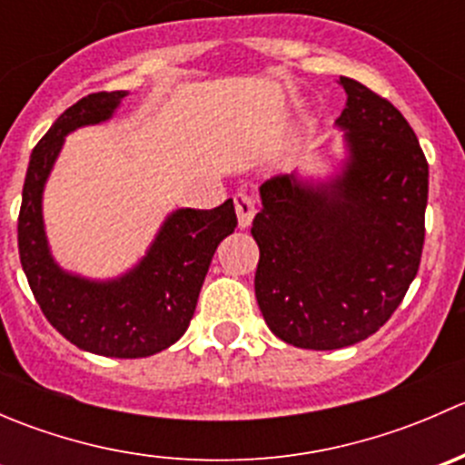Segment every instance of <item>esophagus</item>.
Instances as JSON below:
<instances>
[{
  "instance_id": "1",
  "label": "esophagus",
  "mask_w": 465,
  "mask_h": 465,
  "mask_svg": "<svg viewBox=\"0 0 465 465\" xmlns=\"http://www.w3.org/2000/svg\"><path fill=\"white\" fill-rule=\"evenodd\" d=\"M233 204H236L238 227L247 229V227H250V224H252V220H254V215H256L254 200H252L247 193H238L236 198H233Z\"/></svg>"
}]
</instances>
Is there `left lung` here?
Wrapping results in <instances>:
<instances>
[{
    "label": "left lung",
    "mask_w": 465,
    "mask_h": 465,
    "mask_svg": "<svg viewBox=\"0 0 465 465\" xmlns=\"http://www.w3.org/2000/svg\"><path fill=\"white\" fill-rule=\"evenodd\" d=\"M344 157L328 175L274 177L252 224L256 302L270 331L299 349L358 344L393 315L419 272L428 162L389 101L340 78Z\"/></svg>",
    "instance_id": "8db88e82"
}]
</instances>
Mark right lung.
<instances>
[{
    "label": "right lung",
    "mask_w": 465,
    "mask_h": 465,
    "mask_svg": "<svg viewBox=\"0 0 465 465\" xmlns=\"http://www.w3.org/2000/svg\"><path fill=\"white\" fill-rule=\"evenodd\" d=\"M125 96L121 89L81 98L33 148L17 245L33 297L64 340L105 358H148L175 344L189 328L211 259L236 229V211L233 200L215 209L171 211L142 259L112 279L83 276L55 261L42 213L51 171L67 134L110 121Z\"/></svg>",
    "instance_id": "1"
}]
</instances>
